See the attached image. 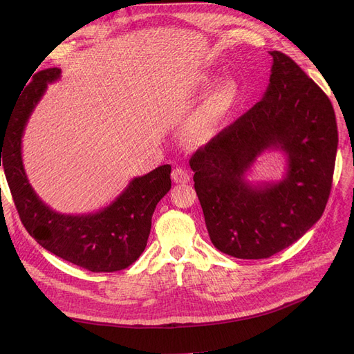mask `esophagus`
Here are the masks:
<instances>
[{"label":"esophagus","instance_id":"34e87169","mask_svg":"<svg viewBox=\"0 0 354 354\" xmlns=\"http://www.w3.org/2000/svg\"><path fill=\"white\" fill-rule=\"evenodd\" d=\"M171 177H173L174 183L178 185H186L190 181V174L183 168H174L173 173H171Z\"/></svg>","mask_w":354,"mask_h":354}]
</instances>
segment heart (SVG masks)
Returning <instances> with one entry per match:
<instances>
[{"instance_id":"1","label":"heart","mask_w":354,"mask_h":354,"mask_svg":"<svg viewBox=\"0 0 354 354\" xmlns=\"http://www.w3.org/2000/svg\"><path fill=\"white\" fill-rule=\"evenodd\" d=\"M211 73H199L194 81L195 91H202L212 84ZM238 97V84L232 78H224L214 85V88L202 102L201 108L186 122L183 136L186 142L195 146L207 145L217 134L218 127L232 109Z\"/></svg>"}]
</instances>
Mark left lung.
Segmentation results:
<instances>
[{"instance_id":"8db88e82","label":"left lung","mask_w":354,"mask_h":354,"mask_svg":"<svg viewBox=\"0 0 354 354\" xmlns=\"http://www.w3.org/2000/svg\"><path fill=\"white\" fill-rule=\"evenodd\" d=\"M270 56L263 99L189 160L212 245L243 260L269 259L322 217L338 146L328 95L291 57ZM266 150L284 152L287 174L251 185L244 174Z\"/></svg>"}]
</instances>
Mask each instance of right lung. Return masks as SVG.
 I'll return each instance as SVG.
<instances>
[{
  "label": "right lung",
  "instance_id": "right-lung-1",
  "mask_svg": "<svg viewBox=\"0 0 354 354\" xmlns=\"http://www.w3.org/2000/svg\"><path fill=\"white\" fill-rule=\"evenodd\" d=\"M59 78V68L32 75L8 121L0 125V167L3 160L20 221L42 248L95 273L127 269L146 248L153 211L171 189V167L160 165L133 178L111 205L97 212L68 216L53 211L29 185L22 160V137L47 85Z\"/></svg>",
  "mask_w": 354,
  "mask_h": 354
}]
</instances>
